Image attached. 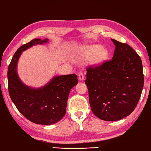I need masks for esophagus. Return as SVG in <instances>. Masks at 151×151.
Listing matches in <instances>:
<instances>
[{"mask_svg": "<svg viewBox=\"0 0 151 151\" xmlns=\"http://www.w3.org/2000/svg\"><path fill=\"white\" fill-rule=\"evenodd\" d=\"M78 79L79 81H83L84 79V75L83 72H79L78 73Z\"/></svg>", "mask_w": 151, "mask_h": 151, "instance_id": "1", "label": "esophagus"}]
</instances>
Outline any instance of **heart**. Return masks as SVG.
<instances>
[{"label": "heart", "instance_id": "1", "mask_svg": "<svg viewBox=\"0 0 151 151\" xmlns=\"http://www.w3.org/2000/svg\"><path fill=\"white\" fill-rule=\"evenodd\" d=\"M84 55L86 57H93V62L96 64H101L106 59L108 56V51L105 48H102L99 45H89L85 47Z\"/></svg>", "mask_w": 151, "mask_h": 151}]
</instances>
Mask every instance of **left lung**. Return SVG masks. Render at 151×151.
<instances>
[{
    "label": "left lung",
    "instance_id": "1",
    "mask_svg": "<svg viewBox=\"0 0 151 151\" xmlns=\"http://www.w3.org/2000/svg\"><path fill=\"white\" fill-rule=\"evenodd\" d=\"M111 41L116 47L112 60L87 68L85 81L92 112L104 121L129 116L137 106L144 85L140 56L127 44Z\"/></svg>",
    "mask_w": 151,
    "mask_h": 151
}]
</instances>
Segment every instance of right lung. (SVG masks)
<instances>
[{
  "mask_svg": "<svg viewBox=\"0 0 151 151\" xmlns=\"http://www.w3.org/2000/svg\"><path fill=\"white\" fill-rule=\"evenodd\" d=\"M48 41V39H35L22 45L14 54L8 69V92L17 109L29 121L46 126L59 122L66 114L70 90L78 81L76 74L54 76L39 88L27 86L21 81L17 65L23 51Z\"/></svg>",
  "mask_w": 151,
  "mask_h": 151,
  "instance_id": "add662e5",
  "label": "right lung"
}]
</instances>
